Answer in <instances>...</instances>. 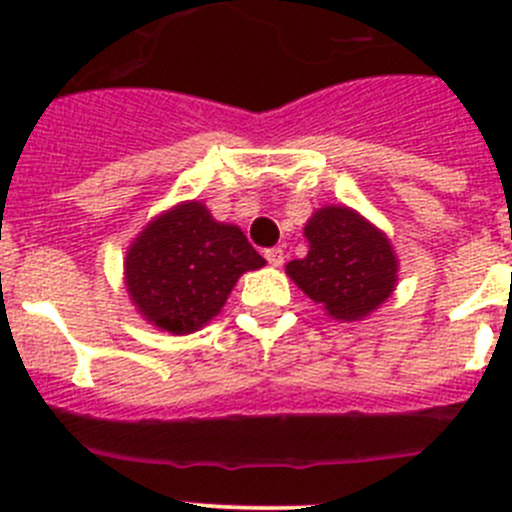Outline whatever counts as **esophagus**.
<instances>
[{
	"instance_id": "esophagus-1",
	"label": "esophagus",
	"mask_w": 512,
	"mask_h": 512,
	"mask_svg": "<svg viewBox=\"0 0 512 512\" xmlns=\"http://www.w3.org/2000/svg\"><path fill=\"white\" fill-rule=\"evenodd\" d=\"M265 257L272 267H280L282 262H285V250H282V247H270V250L265 252Z\"/></svg>"
}]
</instances>
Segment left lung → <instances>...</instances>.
Wrapping results in <instances>:
<instances>
[{
    "label": "left lung",
    "mask_w": 512,
    "mask_h": 512,
    "mask_svg": "<svg viewBox=\"0 0 512 512\" xmlns=\"http://www.w3.org/2000/svg\"><path fill=\"white\" fill-rule=\"evenodd\" d=\"M309 252L287 265L292 282L339 322L379 309L399 280L389 237L347 205L319 208L304 225Z\"/></svg>",
    "instance_id": "8db88e82"
}]
</instances>
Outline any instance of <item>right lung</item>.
Instances as JSON below:
<instances>
[{
  "label": "right lung",
  "instance_id": "1",
  "mask_svg": "<svg viewBox=\"0 0 512 512\" xmlns=\"http://www.w3.org/2000/svg\"><path fill=\"white\" fill-rule=\"evenodd\" d=\"M237 225L213 220L198 200L180 203L143 227L126 252V289L146 322L190 334L220 314L240 275L260 270Z\"/></svg>",
  "mask_w": 512,
  "mask_h": 512
}]
</instances>
